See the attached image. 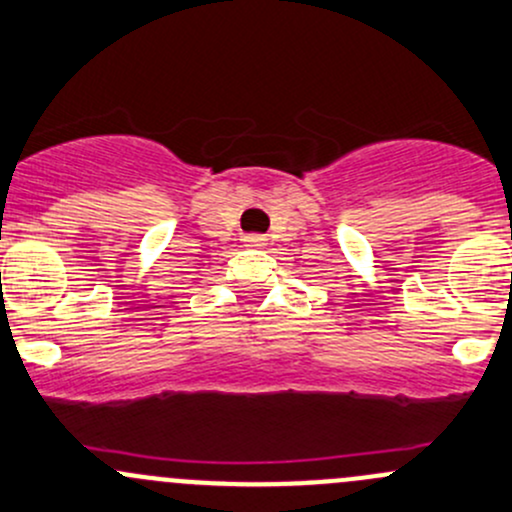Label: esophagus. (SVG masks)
<instances>
[{
    "label": "esophagus",
    "instance_id": "esophagus-1",
    "mask_svg": "<svg viewBox=\"0 0 512 512\" xmlns=\"http://www.w3.org/2000/svg\"><path fill=\"white\" fill-rule=\"evenodd\" d=\"M245 245L262 247V245H265V238H262V235H245Z\"/></svg>",
    "mask_w": 512,
    "mask_h": 512
}]
</instances>
